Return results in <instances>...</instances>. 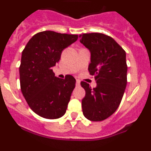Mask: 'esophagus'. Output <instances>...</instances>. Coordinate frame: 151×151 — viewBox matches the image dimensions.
<instances>
[{
  "label": "esophagus",
  "instance_id": "esophagus-1",
  "mask_svg": "<svg viewBox=\"0 0 151 151\" xmlns=\"http://www.w3.org/2000/svg\"><path fill=\"white\" fill-rule=\"evenodd\" d=\"M80 85H81V81L79 80H77L76 81V87H80Z\"/></svg>",
  "mask_w": 151,
  "mask_h": 151
}]
</instances>
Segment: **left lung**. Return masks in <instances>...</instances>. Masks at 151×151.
<instances>
[{"mask_svg":"<svg viewBox=\"0 0 151 151\" xmlns=\"http://www.w3.org/2000/svg\"><path fill=\"white\" fill-rule=\"evenodd\" d=\"M80 37L81 43L91 51L88 70L97 82L94 88L81 82L86 92L82 100L83 114L90 121H104L116 111L124 93L127 83L126 52L111 37L104 34H83Z\"/></svg>","mask_w":151,"mask_h":151,"instance_id":"left-lung-1","label":"left lung"}]
</instances>
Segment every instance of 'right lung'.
<instances>
[{
    "label": "right lung",
    "instance_id": "add662e5",
    "mask_svg": "<svg viewBox=\"0 0 151 151\" xmlns=\"http://www.w3.org/2000/svg\"><path fill=\"white\" fill-rule=\"evenodd\" d=\"M78 35L46 30L30 38L22 51L20 71L21 90L35 114L46 119L64 116L76 80L55 77L52 67L60 60L64 48L75 42Z\"/></svg>",
    "mask_w": 151,
    "mask_h": 151
}]
</instances>
